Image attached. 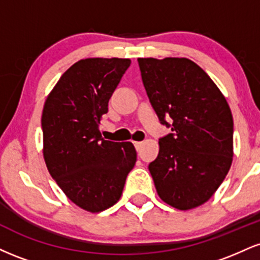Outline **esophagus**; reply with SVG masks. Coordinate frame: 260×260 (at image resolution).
Here are the masks:
<instances>
[{"label": "esophagus", "mask_w": 260, "mask_h": 260, "mask_svg": "<svg viewBox=\"0 0 260 260\" xmlns=\"http://www.w3.org/2000/svg\"><path fill=\"white\" fill-rule=\"evenodd\" d=\"M133 144H134V147H136L137 150H140V148H142V145H143V142H133Z\"/></svg>", "instance_id": "34e87169"}]
</instances>
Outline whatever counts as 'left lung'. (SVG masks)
I'll return each mask as SVG.
<instances>
[{
	"mask_svg": "<svg viewBox=\"0 0 260 260\" xmlns=\"http://www.w3.org/2000/svg\"><path fill=\"white\" fill-rule=\"evenodd\" d=\"M138 63L160 123L171 128L149 164L157 194L180 210L199 207L220 187L232 162L234 120L228 101L190 59L138 58Z\"/></svg>",
	"mask_w": 260,
	"mask_h": 260,
	"instance_id": "left-lung-1",
	"label": "left lung"
}]
</instances>
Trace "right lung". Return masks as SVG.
I'll list each match as a JSON object with an SVG mask.
<instances>
[{
    "instance_id": "right-lung-1",
    "label": "right lung",
    "mask_w": 260,
    "mask_h": 260,
    "mask_svg": "<svg viewBox=\"0 0 260 260\" xmlns=\"http://www.w3.org/2000/svg\"><path fill=\"white\" fill-rule=\"evenodd\" d=\"M129 66L128 58L80 59L45 101L41 128L50 175L74 204L91 213L117 203L137 161L132 143L104 140L99 131Z\"/></svg>"
}]
</instances>
